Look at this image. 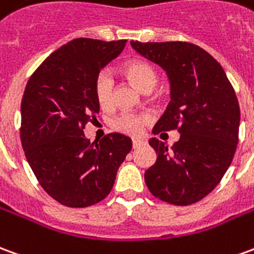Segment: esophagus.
<instances>
[{
	"label": "esophagus",
	"mask_w": 254,
	"mask_h": 254,
	"mask_svg": "<svg viewBox=\"0 0 254 254\" xmlns=\"http://www.w3.org/2000/svg\"><path fill=\"white\" fill-rule=\"evenodd\" d=\"M132 144H133V148H139V147L145 144V141L144 140H133Z\"/></svg>",
	"instance_id": "obj_1"
}]
</instances>
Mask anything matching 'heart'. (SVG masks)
<instances>
[{
  "label": "heart",
  "instance_id": "heart-1",
  "mask_svg": "<svg viewBox=\"0 0 254 254\" xmlns=\"http://www.w3.org/2000/svg\"><path fill=\"white\" fill-rule=\"evenodd\" d=\"M125 71L143 92H151L158 82V74L155 68L147 62L136 60L125 65ZM95 96L102 109H111L114 104V75L110 68H104L97 74L95 81ZM148 117L134 113H122L117 115L113 121V127L120 132L130 136H137L143 132Z\"/></svg>",
  "mask_w": 254,
  "mask_h": 254
}]
</instances>
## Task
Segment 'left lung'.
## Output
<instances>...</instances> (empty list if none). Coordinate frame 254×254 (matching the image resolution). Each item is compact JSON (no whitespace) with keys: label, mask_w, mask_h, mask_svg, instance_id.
Here are the masks:
<instances>
[{"label":"left lung","mask_w":254,"mask_h":254,"mask_svg":"<svg viewBox=\"0 0 254 254\" xmlns=\"http://www.w3.org/2000/svg\"><path fill=\"white\" fill-rule=\"evenodd\" d=\"M130 45L161 65L170 81V102L152 133H180L170 150L157 137L148 141L157 161L145 170V184L172 205L201 201L223 179L237 150L241 111L234 88L219 62L191 42Z\"/></svg>","instance_id":"left-lung-1"}]
</instances>
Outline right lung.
<instances>
[{
    "label": "right lung",
    "mask_w": 254,
    "mask_h": 254,
    "mask_svg": "<svg viewBox=\"0 0 254 254\" xmlns=\"http://www.w3.org/2000/svg\"><path fill=\"white\" fill-rule=\"evenodd\" d=\"M127 40L77 38L51 53L28 79L22 99L20 140L41 187L68 207L92 206L114 186L132 140L109 133L99 143L85 137L100 106L95 81Z\"/></svg>",
    "instance_id": "1"
}]
</instances>
